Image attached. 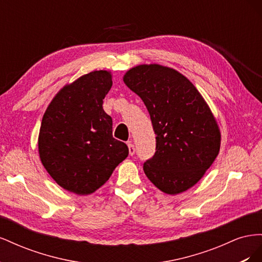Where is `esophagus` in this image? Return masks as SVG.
Segmentation results:
<instances>
[{"instance_id":"obj_1","label":"esophagus","mask_w":262,"mask_h":262,"mask_svg":"<svg viewBox=\"0 0 262 262\" xmlns=\"http://www.w3.org/2000/svg\"><path fill=\"white\" fill-rule=\"evenodd\" d=\"M128 147H129V154L132 156L136 153V147H134V144L132 142H128Z\"/></svg>"}]
</instances>
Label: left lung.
Instances as JSON below:
<instances>
[{"mask_svg":"<svg viewBox=\"0 0 262 262\" xmlns=\"http://www.w3.org/2000/svg\"><path fill=\"white\" fill-rule=\"evenodd\" d=\"M124 84L143 100L156 134V152L143 169L163 192L194 186L215 161L221 132L210 107L178 71L160 64L129 70Z\"/></svg>","mask_w":262,"mask_h":262,"instance_id":"obj_1","label":"left lung"}]
</instances>
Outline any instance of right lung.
I'll list each match as a JSON object with an SVG mask.
<instances>
[{
	"label": "right lung",
	"instance_id": "add662e5",
	"mask_svg": "<svg viewBox=\"0 0 262 262\" xmlns=\"http://www.w3.org/2000/svg\"><path fill=\"white\" fill-rule=\"evenodd\" d=\"M112 86L109 71L85 74L61 89L42 117L40 161L68 191L95 192L129 154L126 144L113 137V119L102 108Z\"/></svg>",
	"mask_w": 262,
	"mask_h": 262
}]
</instances>
